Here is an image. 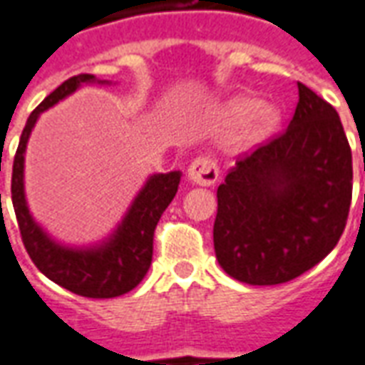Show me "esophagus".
<instances>
[{"label": "esophagus", "mask_w": 365, "mask_h": 365, "mask_svg": "<svg viewBox=\"0 0 365 365\" xmlns=\"http://www.w3.org/2000/svg\"><path fill=\"white\" fill-rule=\"evenodd\" d=\"M187 178L197 185H213L219 180V168L213 158L201 156L191 162V166L187 168Z\"/></svg>", "instance_id": "1"}]
</instances>
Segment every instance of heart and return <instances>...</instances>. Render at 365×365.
Segmentation results:
<instances>
[{
    "label": "heart",
    "instance_id": "obj_1",
    "mask_svg": "<svg viewBox=\"0 0 365 365\" xmlns=\"http://www.w3.org/2000/svg\"><path fill=\"white\" fill-rule=\"evenodd\" d=\"M248 119V128H246V138L248 140H260L266 135H269L277 125H279V109L275 105L262 103L258 105L252 97H238L227 109V119L229 120H242Z\"/></svg>",
    "mask_w": 365,
    "mask_h": 365
}]
</instances>
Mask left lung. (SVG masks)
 <instances>
[{
  "label": "left lung",
  "mask_w": 365,
  "mask_h": 365,
  "mask_svg": "<svg viewBox=\"0 0 365 365\" xmlns=\"http://www.w3.org/2000/svg\"><path fill=\"white\" fill-rule=\"evenodd\" d=\"M297 88L289 127L240 156L217 190V260L250 285L291 282L317 266L338 245L350 211L352 150L340 117L313 90Z\"/></svg>",
  "instance_id": "8db88e82"
}]
</instances>
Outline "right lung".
I'll return each instance as SVG.
<instances>
[{
    "label": "right lung",
    "instance_id": "right-lung-1",
    "mask_svg": "<svg viewBox=\"0 0 365 365\" xmlns=\"http://www.w3.org/2000/svg\"><path fill=\"white\" fill-rule=\"evenodd\" d=\"M96 82V76L80 74L58 86L35 111L29 115L23 128L19 146L13 160L11 201L15 217L19 222L21 238L31 260L48 279L62 285L76 295L91 299L119 297L135 289L143 282L152 262V240L160 217L172 203L180 185V172L154 174L144 183L138 195L128 207L125 219L117 230L101 245L88 248H70L52 240L41 225L33 219L25 199V150L29 136L38 115L56 105L82 83ZM105 83V82H99ZM1 166V162H0ZM1 170V168H0ZM1 207V195H0Z\"/></svg>",
    "mask_w": 365,
    "mask_h": 365
}]
</instances>
